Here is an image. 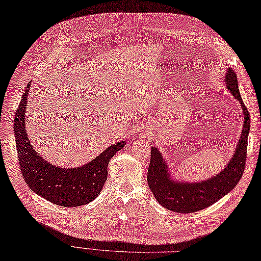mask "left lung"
I'll return each instance as SVG.
<instances>
[{
    "label": "left lung",
    "instance_id": "obj_1",
    "mask_svg": "<svg viewBox=\"0 0 261 261\" xmlns=\"http://www.w3.org/2000/svg\"><path fill=\"white\" fill-rule=\"evenodd\" d=\"M226 84L230 92L242 105L244 124L234 155L223 172L202 182L190 184L173 181L161 153L157 148L151 147L147 173L148 186L159 203L170 211L185 214L194 213L214 204L232 190L243 175L247 157V138L250 129L249 112L240 95L237 74L232 69H228Z\"/></svg>",
    "mask_w": 261,
    "mask_h": 261
}]
</instances>
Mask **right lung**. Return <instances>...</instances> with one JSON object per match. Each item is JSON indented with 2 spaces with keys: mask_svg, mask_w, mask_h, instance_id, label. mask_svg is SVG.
I'll return each instance as SVG.
<instances>
[{
  "mask_svg": "<svg viewBox=\"0 0 261 261\" xmlns=\"http://www.w3.org/2000/svg\"><path fill=\"white\" fill-rule=\"evenodd\" d=\"M30 85L28 84L22 93L14 121L18 163L24 181L35 194L54 204L73 207L89 203L98 197L105 184L109 161L124 147L125 142L116 143L80 168L63 169L50 165L34 151L27 136L24 112Z\"/></svg>",
  "mask_w": 261,
  "mask_h": 261,
  "instance_id": "obj_1",
  "label": "right lung"
}]
</instances>
